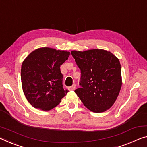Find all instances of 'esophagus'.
Masks as SVG:
<instances>
[{"instance_id":"obj_1","label":"esophagus","mask_w":147,"mask_h":147,"mask_svg":"<svg viewBox=\"0 0 147 147\" xmlns=\"http://www.w3.org/2000/svg\"><path fill=\"white\" fill-rule=\"evenodd\" d=\"M76 84H74L73 85H72V86L69 87H68V89L69 90V91H74V90L76 89Z\"/></svg>"}]
</instances>
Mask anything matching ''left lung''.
I'll return each instance as SVG.
<instances>
[{"mask_svg": "<svg viewBox=\"0 0 147 147\" xmlns=\"http://www.w3.org/2000/svg\"><path fill=\"white\" fill-rule=\"evenodd\" d=\"M71 53L81 74V88L75 92L89 110L105 112L116 102L122 85L119 59L103 49Z\"/></svg>", "mask_w": 147, "mask_h": 147, "instance_id": "obj_1", "label": "left lung"}]
</instances>
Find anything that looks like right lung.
Here are the masks:
<instances>
[{"label": "right lung", "instance_id": "add662e5", "mask_svg": "<svg viewBox=\"0 0 147 147\" xmlns=\"http://www.w3.org/2000/svg\"><path fill=\"white\" fill-rule=\"evenodd\" d=\"M70 53L42 47L31 52L23 61L21 80L24 93L35 108L48 111L59 105L68 92L62 85L60 66Z\"/></svg>", "mask_w": 147, "mask_h": 147}]
</instances>
